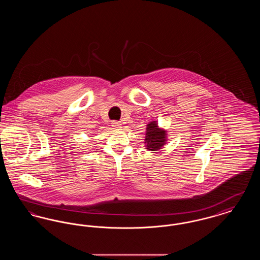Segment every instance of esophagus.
Returning a JSON list of instances; mask_svg holds the SVG:
<instances>
[{
  "mask_svg": "<svg viewBox=\"0 0 260 260\" xmlns=\"http://www.w3.org/2000/svg\"><path fill=\"white\" fill-rule=\"evenodd\" d=\"M112 125H113V127H115V128H120V127L122 126L121 123H119V122H116V121L112 122Z\"/></svg>",
  "mask_w": 260,
  "mask_h": 260,
  "instance_id": "obj_1",
  "label": "esophagus"
}]
</instances>
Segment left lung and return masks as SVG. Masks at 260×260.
I'll list each match as a JSON object with an SVG mask.
<instances>
[{
  "label": "left lung",
  "instance_id": "left-lung-1",
  "mask_svg": "<svg viewBox=\"0 0 260 260\" xmlns=\"http://www.w3.org/2000/svg\"><path fill=\"white\" fill-rule=\"evenodd\" d=\"M168 141L167 129L160 127L157 121H152L146 124L144 145L145 149L156 152L162 148Z\"/></svg>",
  "mask_w": 260,
  "mask_h": 260
}]
</instances>
